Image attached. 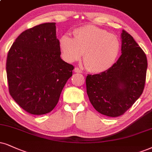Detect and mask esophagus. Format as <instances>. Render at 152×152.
<instances>
[{"label":"esophagus","mask_w":152,"mask_h":152,"mask_svg":"<svg viewBox=\"0 0 152 152\" xmlns=\"http://www.w3.org/2000/svg\"><path fill=\"white\" fill-rule=\"evenodd\" d=\"M74 72L75 73H82V71L79 68H78V67H75L74 68Z\"/></svg>","instance_id":"1"}]
</instances>
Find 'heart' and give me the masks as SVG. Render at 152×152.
Segmentation results:
<instances>
[{
    "label": "heart",
    "instance_id": "obj_1",
    "mask_svg": "<svg viewBox=\"0 0 152 152\" xmlns=\"http://www.w3.org/2000/svg\"><path fill=\"white\" fill-rule=\"evenodd\" d=\"M73 34L74 38L64 34L59 40L65 61H77L84 52V62L90 72H104L114 64L121 50V42L116 36L93 25L76 28Z\"/></svg>",
    "mask_w": 152,
    "mask_h": 152
}]
</instances>
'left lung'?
<instances>
[{
	"label": "left lung",
	"mask_w": 152,
	"mask_h": 152,
	"mask_svg": "<svg viewBox=\"0 0 152 152\" xmlns=\"http://www.w3.org/2000/svg\"><path fill=\"white\" fill-rule=\"evenodd\" d=\"M117 62L99 74L86 77L87 94L94 108L109 117L124 114L142 94L147 59L131 35L123 30Z\"/></svg>",
	"instance_id": "left-lung-1"
}]
</instances>
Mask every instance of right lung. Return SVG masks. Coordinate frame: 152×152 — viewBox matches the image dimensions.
<instances>
[{"label":"right lung","mask_w":152,"mask_h":152,"mask_svg":"<svg viewBox=\"0 0 152 152\" xmlns=\"http://www.w3.org/2000/svg\"><path fill=\"white\" fill-rule=\"evenodd\" d=\"M55 24L44 23L23 31L7 54L10 94L31 114L50 112L72 76L73 65L61 59Z\"/></svg>","instance_id":"1"}]
</instances>
